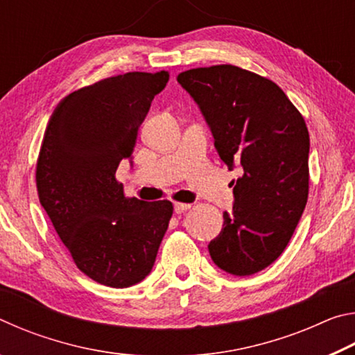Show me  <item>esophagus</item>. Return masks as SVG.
I'll use <instances>...</instances> for the list:
<instances>
[{
  "label": "esophagus",
  "mask_w": 355,
  "mask_h": 355,
  "mask_svg": "<svg viewBox=\"0 0 355 355\" xmlns=\"http://www.w3.org/2000/svg\"><path fill=\"white\" fill-rule=\"evenodd\" d=\"M189 208H191L189 203H182V202H175V203H173V209H175V213H177V214L188 211Z\"/></svg>",
  "instance_id": "esophagus-1"
}]
</instances>
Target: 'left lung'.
<instances>
[{
    "mask_svg": "<svg viewBox=\"0 0 355 355\" xmlns=\"http://www.w3.org/2000/svg\"><path fill=\"white\" fill-rule=\"evenodd\" d=\"M177 81L199 105L220 159L243 167L209 255L228 274L252 275L282 255L304 213L307 125L277 84L236 65L191 69Z\"/></svg>",
    "mask_w": 355,
    "mask_h": 355,
    "instance_id": "1",
    "label": "left lung"
}]
</instances>
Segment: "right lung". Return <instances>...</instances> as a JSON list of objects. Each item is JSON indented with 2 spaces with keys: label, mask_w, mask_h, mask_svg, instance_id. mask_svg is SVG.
I'll use <instances>...</instances> for the list:
<instances>
[{
  "label": "right lung",
  "mask_w": 355,
  "mask_h": 355,
  "mask_svg": "<svg viewBox=\"0 0 355 355\" xmlns=\"http://www.w3.org/2000/svg\"><path fill=\"white\" fill-rule=\"evenodd\" d=\"M167 81L164 70L105 78L59 101L46 125L35 167L40 205L76 268L97 284L146 279L169 227L172 202L127 197L116 178Z\"/></svg>",
  "instance_id": "1"
}]
</instances>
